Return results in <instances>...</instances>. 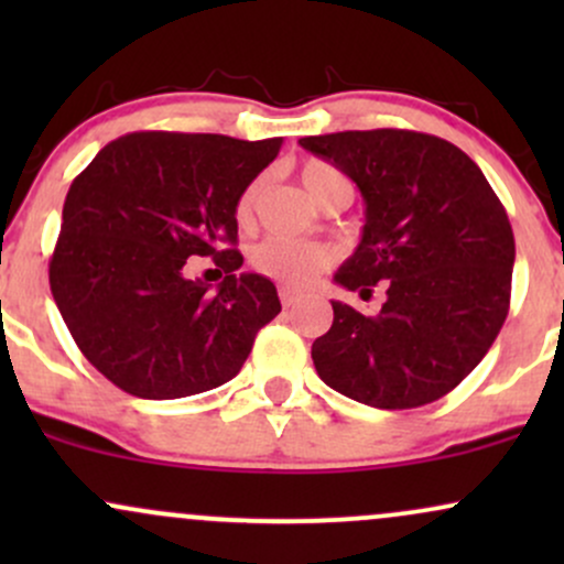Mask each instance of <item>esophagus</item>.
I'll list each match as a JSON object with an SVG mask.
<instances>
[{"label": "esophagus", "mask_w": 564, "mask_h": 564, "mask_svg": "<svg viewBox=\"0 0 564 564\" xmlns=\"http://www.w3.org/2000/svg\"><path fill=\"white\" fill-rule=\"evenodd\" d=\"M278 294H281L283 307H294V304L300 302V291H294V289H289V286H281V291H278Z\"/></svg>", "instance_id": "1"}]
</instances>
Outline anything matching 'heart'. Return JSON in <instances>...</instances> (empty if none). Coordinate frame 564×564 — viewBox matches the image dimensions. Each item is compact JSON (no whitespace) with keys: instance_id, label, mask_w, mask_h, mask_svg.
<instances>
[{"instance_id":"1","label":"heart","mask_w":564,"mask_h":564,"mask_svg":"<svg viewBox=\"0 0 564 564\" xmlns=\"http://www.w3.org/2000/svg\"><path fill=\"white\" fill-rule=\"evenodd\" d=\"M302 185L315 200H321L336 185H347V177L336 166L326 161L310 159L302 164ZM257 196H260V180L243 187V193L236 200V219L238 225H249L254 217ZM334 262V251L318 243L291 241V238H268L251 251V264L262 275L275 278V281L289 283V286H304L313 278H318L328 264Z\"/></svg>"}]
</instances>
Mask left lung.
<instances>
[{"label": "left lung", "instance_id": "1", "mask_svg": "<svg viewBox=\"0 0 564 564\" xmlns=\"http://www.w3.org/2000/svg\"><path fill=\"white\" fill-rule=\"evenodd\" d=\"M358 185L366 225L334 281L360 296L377 283V315L332 302L313 341L318 377L358 403L419 408L462 384L509 313L514 232L480 166L462 148L411 129L302 138Z\"/></svg>", "mask_w": 564, "mask_h": 564}]
</instances>
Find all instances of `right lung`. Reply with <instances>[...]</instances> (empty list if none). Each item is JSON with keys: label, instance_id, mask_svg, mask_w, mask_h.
<instances>
[{"label": "right lung", "instance_id": "1", "mask_svg": "<svg viewBox=\"0 0 564 564\" xmlns=\"http://www.w3.org/2000/svg\"><path fill=\"white\" fill-rule=\"evenodd\" d=\"M281 138L132 132L68 187L50 289L84 358L134 398L174 400L225 384L281 313L273 281L243 264L236 200ZM212 256L223 284L191 282Z\"/></svg>", "mask_w": 564, "mask_h": 564}]
</instances>
